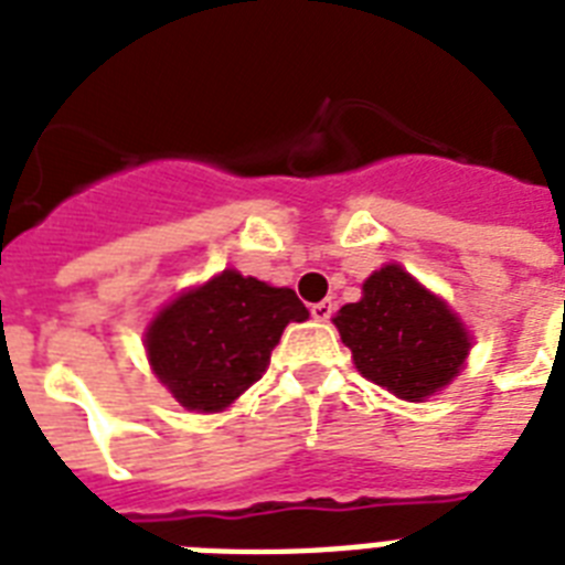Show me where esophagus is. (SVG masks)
<instances>
[{"instance_id":"34e87169","label":"esophagus","mask_w":565,"mask_h":565,"mask_svg":"<svg viewBox=\"0 0 565 565\" xmlns=\"http://www.w3.org/2000/svg\"><path fill=\"white\" fill-rule=\"evenodd\" d=\"M334 313V305L331 301H317V305H310V317L317 319V322H328Z\"/></svg>"}]
</instances>
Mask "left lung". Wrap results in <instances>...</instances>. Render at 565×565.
<instances>
[{"label": "left lung", "mask_w": 565, "mask_h": 565, "mask_svg": "<svg viewBox=\"0 0 565 565\" xmlns=\"http://www.w3.org/2000/svg\"><path fill=\"white\" fill-rule=\"evenodd\" d=\"M354 366L404 402H425L463 370L469 331L446 301L398 264L363 281L361 301L334 317Z\"/></svg>", "instance_id": "1"}]
</instances>
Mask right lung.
<instances>
[{
    "instance_id": "obj_1",
    "label": "right lung",
    "mask_w": 565,
    "mask_h": 565,
    "mask_svg": "<svg viewBox=\"0 0 565 565\" xmlns=\"http://www.w3.org/2000/svg\"><path fill=\"white\" fill-rule=\"evenodd\" d=\"M305 319L308 308L290 287L225 269L152 319L146 354L181 407L216 413L264 375L284 328Z\"/></svg>"
}]
</instances>
